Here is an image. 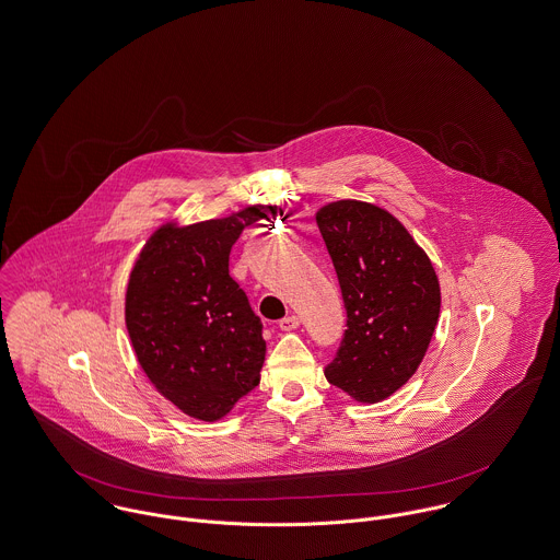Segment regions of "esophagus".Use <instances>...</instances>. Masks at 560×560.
<instances>
[{"instance_id":"esophagus-1","label":"esophagus","mask_w":560,"mask_h":560,"mask_svg":"<svg viewBox=\"0 0 560 560\" xmlns=\"http://www.w3.org/2000/svg\"><path fill=\"white\" fill-rule=\"evenodd\" d=\"M301 326V317L299 315H285L283 319H279V328L281 330H294Z\"/></svg>"}]
</instances>
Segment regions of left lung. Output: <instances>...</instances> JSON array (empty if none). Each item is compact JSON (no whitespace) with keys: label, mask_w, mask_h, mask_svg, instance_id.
<instances>
[{"label":"left lung","mask_w":560,"mask_h":560,"mask_svg":"<svg viewBox=\"0 0 560 560\" xmlns=\"http://www.w3.org/2000/svg\"><path fill=\"white\" fill-rule=\"evenodd\" d=\"M348 313L326 380L363 404L401 388L419 370L440 315L428 253L386 210L354 199L315 214Z\"/></svg>","instance_id":"left-lung-1"}]
</instances>
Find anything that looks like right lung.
<instances>
[{
  "mask_svg": "<svg viewBox=\"0 0 560 560\" xmlns=\"http://www.w3.org/2000/svg\"><path fill=\"white\" fill-rule=\"evenodd\" d=\"M268 206L192 225L167 223L139 253L126 288V328L156 390L199 421L223 419L259 384L261 319L230 277V250Z\"/></svg>",
  "mask_w": 560,
  "mask_h": 560,
  "instance_id": "right-lung-1",
  "label": "right lung"
}]
</instances>
